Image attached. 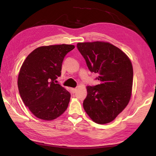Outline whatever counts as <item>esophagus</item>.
I'll use <instances>...</instances> for the list:
<instances>
[{"instance_id":"obj_1","label":"esophagus","mask_w":156,"mask_h":156,"mask_svg":"<svg viewBox=\"0 0 156 156\" xmlns=\"http://www.w3.org/2000/svg\"><path fill=\"white\" fill-rule=\"evenodd\" d=\"M76 88H72V89H71V90H72V92L73 93V94H74V93H75L76 92Z\"/></svg>"}]
</instances>
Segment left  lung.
Returning <instances> with one entry per match:
<instances>
[{
	"instance_id": "1",
	"label": "left lung",
	"mask_w": 156,
	"mask_h": 156,
	"mask_svg": "<svg viewBox=\"0 0 156 156\" xmlns=\"http://www.w3.org/2000/svg\"><path fill=\"white\" fill-rule=\"evenodd\" d=\"M77 47L89 70L97 73L96 79L100 81L87 87L84 109L96 123L111 122L130 100L133 77L131 61L123 51L107 42L78 43Z\"/></svg>"
}]
</instances>
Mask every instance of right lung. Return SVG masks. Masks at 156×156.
Listing matches in <instances>:
<instances>
[{
    "label": "right lung",
    "mask_w": 156,
    "mask_h": 156,
    "mask_svg": "<svg viewBox=\"0 0 156 156\" xmlns=\"http://www.w3.org/2000/svg\"><path fill=\"white\" fill-rule=\"evenodd\" d=\"M73 45L40 47L28 55L18 76V88L25 105L38 119L52 120L67 109L71 94L57 83L65 56Z\"/></svg>",
    "instance_id": "obj_1"
}]
</instances>
